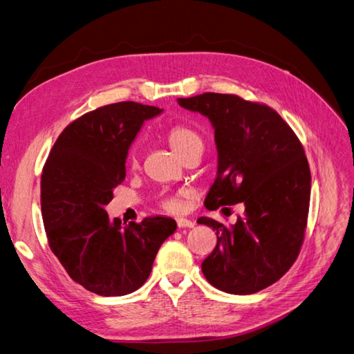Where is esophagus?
<instances>
[{
	"instance_id": "1",
	"label": "esophagus",
	"mask_w": 354,
	"mask_h": 354,
	"mask_svg": "<svg viewBox=\"0 0 354 354\" xmlns=\"http://www.w3.org/2000/svg\"><path fill=\"white\" fill-rule=\"evenodd\" d=\"M177 226H178L180 229H183V227H194V226H195V221H192V220L185 218V217H180V218H177Z\"/></svg>"
}]
</instances>
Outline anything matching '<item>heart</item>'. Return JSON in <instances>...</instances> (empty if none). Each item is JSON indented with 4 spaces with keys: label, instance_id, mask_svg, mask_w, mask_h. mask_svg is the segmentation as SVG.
Here are the masks:
<instances>
[{
    "label": "heart",
    "instance_id": "obj_1",
    "mask_svg": "<svg viewBox=\"0 0 354 354\" xmlns=\"http://www.w3.org/2000/svg\"><path fill=\"white\" fill-rule=\"evenodd\" d=\"M167 140L171 149L180 156L186 158L190 152L196 151V149H203V138L202 136L189 125H173L167 130ZM128 164L131 168H136L138 164V149L134 145L128 153ZM189 196L187 190H180L176 194H164L159 198V205L164 211L171 214H178L185 209L186 199Z\"/></svg>",
    "mask_w": 354,
    "mask_h": 354
}]
</instances>
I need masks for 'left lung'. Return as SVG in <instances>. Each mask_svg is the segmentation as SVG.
I'll return each instance as SVG.
<instances>
[{
    "instance_id": "1",
    "label": "left lung",
    "mask_w": 354,
    "mask_h": 354,
    "mask_svg": "<svg viewBox=\"0 0 354 354\" xmlns=\"http://www.w3.org/2000/svg\"><path fill=\"white\" fill-rule=\"evenodd\" d=\"M177 102L208 116L216 130L218 171L203 202L207 209L245 205L232 227L198 218L217 232V245L202 261V273L220 291L259 292L279 281L301 250L312 185L304 147L282 116L264 103L220 93Z\"/></svg>"
}]
</instances>
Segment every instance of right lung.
Here are the masks:
<instances>
[{"mask_svg":"<svg viewBox=\"0 0 354 354\" xmlns=\"http://www.w3.org/2000/svg\"><path fill=\"white\" fill-rule=\"evenodd\" d=\"M156 106L120 102L72 121L53 146L41 176V211L50 250L72 279L103 297L134 292L152 272L173 218L155 216L122 226L104 205L125 178V158Z\"/></svg>","mask_w":354,"mask_h":354,"instance_id":"add662e5","label":"right lung"}]
</instances>
